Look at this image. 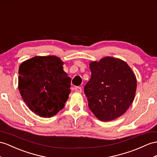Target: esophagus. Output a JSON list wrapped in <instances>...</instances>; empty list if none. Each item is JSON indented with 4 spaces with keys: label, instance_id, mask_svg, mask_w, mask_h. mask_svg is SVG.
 Here are the masks:
<instances>
[{
    "label": "esophagus",
    "instance_id": "esophagus-1",
    "mask_svg": "<svg viewBox=\"0 0 157 157\" xmlns=\"http://www.w3.org/2000/svg\"><path fill=\"white\" fill-rule=\"evenodd\" d=\"M75 92H78V93H82V89L81 87L78 86V87H75Z\"/></svg>",
    "mask_w": 157,
    "mask_h": 157
}]
</instances>
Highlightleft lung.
<instances>
[{
	"instance_id": "left-lung-1",
	"label": "left lung",
	"mask_w": 157,
	"mask_h": 157,
	"mask_svg": "<svg viewBox=\"0 0 157 157\" xmlns=\"http://www.w3.org/2000/svg\"><path fill=\"white\" fill-rule=\"evenodd\" d=\"M90 79L84 87L88 106L100 121H109L124 114L133 101L136 79L123 60L105 57L90 63Z\"/></svg>"
}]
</instances>
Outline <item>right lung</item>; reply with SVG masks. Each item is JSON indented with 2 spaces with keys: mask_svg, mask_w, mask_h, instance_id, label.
Masks as SVG:
<instances>
[{
  "mask_svg": "<svg viewBox=\"0 0 157 157\" xmlns=\"http://www.w3.org/2000/svg\"><path fill=\"white\" fill-rule=\"evenodd\" d=\"M55 56H35L18 70V90L26 105L40 117L49 118L62 110L70 94L71 78Z\"/></svg>",
  "mask_w": 157,
  "mask_h": 157,
  "instance_id": "add662e5",
  "label": "right lung"
}]
</instances>
